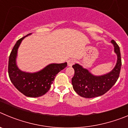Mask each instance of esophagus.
I'll list each match as a JSON object with an SVG mask.
<instances>
[{"label": "esophagus", "instance_id": "obj_1", "mask_svg": "<svg viewBox=\"0 0 128 128\" xmlns=\"http://www.w3.org/2000/svg\"><path fill=\"white\" fill-rule=\"evenodd\" d=\"M76 60L74 59H70L68 60L67 61V63H68V65L69 66H71L72 65H73L75 63Z\"/></svg>", "mask_w": 128, "mask_h": 128}]
</instances>
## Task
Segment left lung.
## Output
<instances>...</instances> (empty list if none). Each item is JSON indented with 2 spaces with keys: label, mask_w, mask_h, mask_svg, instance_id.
Here are the masks:
<instances>
[{
  "label": "left lung",
  "mask_w": 128,
  "mask_h": 128,
  "mask_svg": "<svg viewBox=\"0 0 128 128\" xmlns=\"http://www.w3.org/2000/svg\"><path fill=\"white\" fill-rule=\"evenodd\" d=\"M117 55V62L115 68L110 73L101 76H95L88 70L78 64L72 65L74 76L72 78L73 88L79 96L82 98H92L106 93L115 84L119 77L122 62L120 48L117 44L112 40Z\"/></svg>",
  "instance_id": "1"
}]
</instances>
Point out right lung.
Returning a JSON list of instances; mask_svg holds the SVG:
<instances>
[{
  "mask_svg": "<svg viewBox=\"0 0 128 128\" xmlns=\"http://www.w3.org/2000/svg\"><path fill=\"white\" fill-rule=\"evenodd\" d=\"M30 34H28L26 36ZM16 42L9 58L8 74L13 85L18 91L27 97L38 98L46 94L49 90L56 74L64 69L67 63H52L36 73H26L18 68L16 65V57L18 48L22 40Z\"/></svg>",
  "mask_w": 128,
  "mask_h": 128,
  "instance_id": "right-lung-1",
  "label": "right lung"
}]
</instances>
